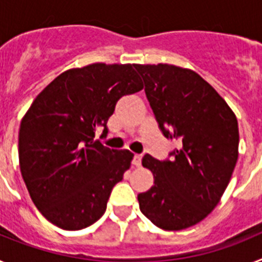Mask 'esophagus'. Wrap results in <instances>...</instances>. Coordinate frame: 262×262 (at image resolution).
I'll list each match as a JSON object with an SVG mask.
<instances>
[{
	"label": "esophagus",
	"instance_id": "obj_1",
	"mask_svg": "<svg viewBox=\"0 0 262 262\" xmlns=\"http://www.w3.org/2000/svg\"><path fill=\"white\" fill-rule=\"evenodd\" d=\"M133 164L135 166H140L142 165V155H135L133 160Z\"/></svg>",
	"mask_w": 262,
	"mask_h": 262
}]
</instances>
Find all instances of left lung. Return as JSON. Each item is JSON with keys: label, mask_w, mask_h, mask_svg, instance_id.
Wrapping results in <instances>:
<instances>
[{"label": "left lung", "mask_w": 262, "mask_h": 262, "mask_svg": "<svg viewBox=\"0 0 262 262\" xmlns=\"http://www.w3.org/2000/svg\"><path fill=\"white\" fill-rule=\"evenodd\" d=\"M165 138L178 140L172 160L145 155L154 186L138 195L156 227L180 231L203 221L221 201L239 157L235 113L196 72L170 64H136Z\"/></svg>", "instance_id": "left-lung-1"}]
</instances>
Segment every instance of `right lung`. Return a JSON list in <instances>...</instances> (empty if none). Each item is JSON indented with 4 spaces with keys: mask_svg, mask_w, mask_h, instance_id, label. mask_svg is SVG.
Returning <instances> with one entry per match:
<instances>
[{
    "mask_svg": "<svg viewBox=\"0 0 262 262\" xmlns=\"http://www.w3.org/2000/svg\"><path fill=\"white\" fill-rule=\"evenodd\" d=\"M136 64L93 62L62 72L23 115L19 166L32 202L62 230L86 228L102 216L113 187L134 155L94 142L107 134L118 99L143 89Z\"/></svg>",
    "mask_w": 262,
    "mask_h": 262,
    "instance_id": "obj_1",
    "label": "right lung"
}]
</instances>
